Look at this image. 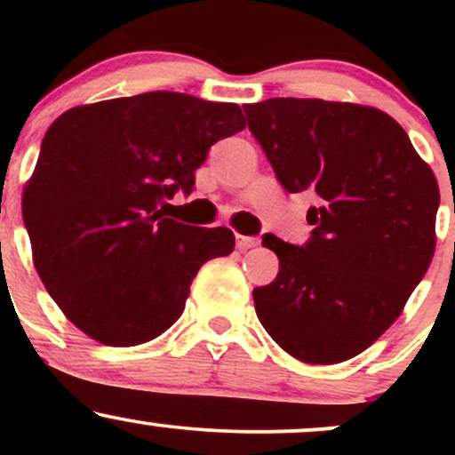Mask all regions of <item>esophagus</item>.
I'll return each instance as SVG.
<instances>
[{
  "label": "esophagus",
  "instance_id": "34e87169",
  "mask_svg": "<svg viewBox=\"0 0 455 455\" xmlns=\"http://www.w3.org/2000/svg\"><path fill=\"white\" fill-rule=\"evenodd\" d=\"M259 243V239L257 237H250V235H237V248L242 250H250V248H254V245Z\"/></svg>",
  "mask_w": 455,
  "mask_h": 455
}]
</instances>
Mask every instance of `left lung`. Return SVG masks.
<instances>
[{"label": "left lung", "instance_id": "left-lung-1", "mask_svg": "<svg viewBox=\"0 0 455 455\" xmlns=\"http://www.w3.org/2000/svg\"><path fill=\"white\" fill-rule=\"evenodd\" d=\"M243 111L284 190L316 196L306 245L265 237L280 271L252 291L259 321L299 362H347L394 325L430 267L436 177L374 107L271 98Z\"/></svg>", "mask_w": 455, "mask_h": 455}]
</instances>
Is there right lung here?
I'll list each match as a JSON object with an SVG mask.
<instances>
[{
  "instance_id": "obj_1",
  "label": "right lung",
  "mask_w": 455,
  "mask_h": 455,
  "mask_svg": "<svg viewBox=\"0 0 455 455\" xmlns=\"http://www.w3.org/2000/svg\"><path fill=\"white\" fill-rule=\"evenodd\" d=\"M245 128L242 108L177 92L83 104L46 130L23 190L40 280L70 323L107 347H137L184 312L210 259L235 248L231 228L166 218L190 192L216 140Z\"/></svg>"
}]
</instances>
